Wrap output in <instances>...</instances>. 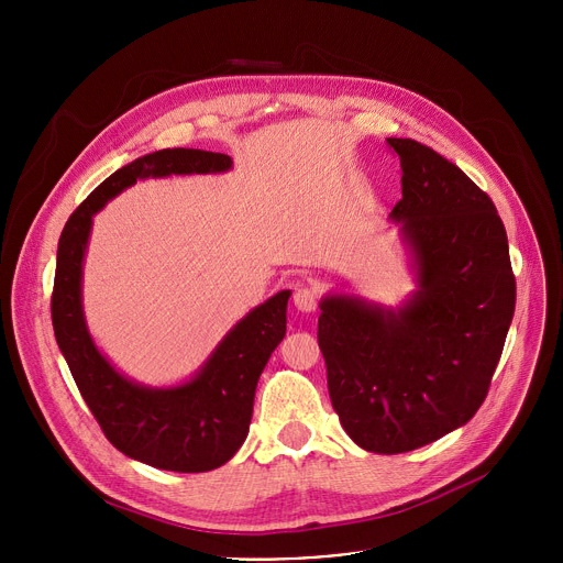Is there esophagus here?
Wrapping results in <instances>:
<instances>
[{"mask_svg":"<svg viewBox=\"0 0 563 563\" xmlns=\"http://www.w3.org/2000/svg\"><path fill=\"white\" fill-rule=\"evenodd\" d=\"M294 305L309 313V311H316V305H318V287L316 285H300L296 291H294Z\"/></svg>","mask_w":563,"mask_h":563,"instance_id":"esophagus-1","label":"esophagus"}]
</instances>
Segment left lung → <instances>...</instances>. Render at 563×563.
Returning <instances> with one entry per match:
<instances>
[{
    "label": "left lung",
    "mask_w": 563,
    "mask_h": 563,
    "mask_svg": "<svg viewBox=\"0 0 563 563\" xmlns=\"http://www.w3.org/2000/svg\"><path fill=\"white\" fill-rule=\"evenodd\" d=\"M387 144L404 172L389 218L417 291L398 307L328 294L318 316L332 406L350 439L376 454L417 450L476 415L517 298L506 227L488 194L417 140Z\"/></svg>",
    "instance_id": "left-lung-1"
}]
</instances>
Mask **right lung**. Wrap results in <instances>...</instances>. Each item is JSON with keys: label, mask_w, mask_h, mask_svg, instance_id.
<instances>
[{"label": "right lung", "mask_w": 563, "mask_h": 563, "mask_svg": "<svg viewBox=\"0 0 563 563\" xmlns=\"http://www.w3.org/2000/svg\"><path fill=\"white\" fill-rule=\"evenodd\" d=\"M231 157L202 148H163L109 176L68 218L57 245L53 330L79 394L104 437L126 456L172 472H209L245 443L258 378L285 339L289 289L254 307L185 383L148 387L120 374L93 343L82 309V267L93 216L146 178L224 174Z\"/></svg>", "instance_id": "1"}]
</instances>
